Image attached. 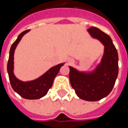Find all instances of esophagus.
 <instances>
[{"instance_id": "obj_1", "label": "esophagus", "mask_w": 128, "mask_h": 128, "mask_svg": "<svg viewBox=\"0 0 128 128\" xmlns=\"http://www.w3.org/2000/svg\"><path fill=\"white\" fill-rule=\"evenodd\" d=\"M68 62H71L72 60H68Z\"/></svg>"}]
</instances>
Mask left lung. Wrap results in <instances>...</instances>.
Listing matches in <instances>:
<instances>
[{
    "instance_id": "1",
    "label": "left lung",
    "mask_w": 128,
    "mask_h": 128,
    "mask_svg": "<svg viewBox=\"0 0 128 128\" xmlns=\"http://www.w3.org/2000/svg\"><path fill=\"white\" fill-rule=\"evenodd\" d=\"M88 31L105 46L100 65L92 72L86 73L70 68L69 78L77 96L87 101H97L109 95L118 75V55L110 37L100 29L90 27Z\"/></svg>"
}]
</instances>
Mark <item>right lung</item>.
I'll list each match as a JSON object with an SVG mask.
<instances>
[{
  "mask_svg": "<svg viewBox=\"0 0 128 128\" xmlns=\"http://www.w3.org/2000/svg\"><path fill=\"white\" fill-rule=\"evenodd\" d=\"M29 30H27L21 32L18 36L16 40L12 44L9 53L7 70L10 85L14 91H16L18 94H19L23 98L34 100V99L41 98L42 97L46 95L48 91L51 88L55 77L58 73L61 66H63V63H60L56 66L52 67L45 74H43L42 76L32 81L22 82L16 78L13 73L14 52L17 45L21 40L22 36L26 33H27Z\"/></svg>",
  "mask_w": 128,
  "mask_h": 128,
  "instance_id": "right-lung-1",
  "label": "right lung"
}]
</instances>
